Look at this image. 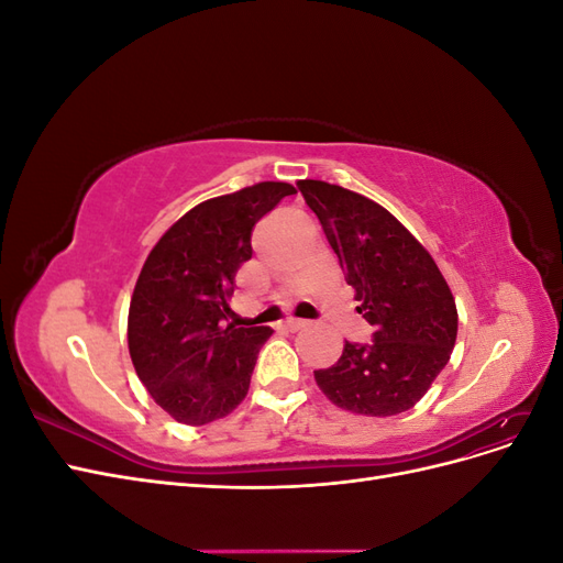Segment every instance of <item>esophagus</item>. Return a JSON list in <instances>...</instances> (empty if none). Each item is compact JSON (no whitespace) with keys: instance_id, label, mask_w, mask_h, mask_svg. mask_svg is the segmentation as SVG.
Wrapping results in <instances>:
<instances>
[{"instance_id":"34e87169","label":"esophagus","mask_w":563,"mask_h":563,"mask_svg":"<svg viewBox=\"0 0 563 563\" xmlns=\"http://www.w3.org/2000/svg\"><path fill=\"white\" fill-rule=\"evenodd\" d=\"M282 327L286 329V331H291V333H296V331H302V329H308L310 327V321H305V319H286V321H282Z\"/></svg>"}]
</instances>
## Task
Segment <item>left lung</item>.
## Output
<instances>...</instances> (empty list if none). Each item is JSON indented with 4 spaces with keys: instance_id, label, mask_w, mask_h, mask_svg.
Segmentation results:
<instances>
[{
    "instance_id": "left-lung-1",
    "label": "left lung",
    "mask_w": 563,
    "mask_h": 563,
    "mask_svg": "<svg viewBox=\"0 0 563 563\" xmlns=\"http://www.w3.org/2000/svg\"><path fill=\"white\" fill-rule=\"evenodd\" d=\"M305 203L338 255L368 345L347 343L314 371L319 389L350 413L387 418L413 408L451 360L457 310L432 255L399 220L364 195L323 180H298Z\"/></svg>"
}]
</instances>
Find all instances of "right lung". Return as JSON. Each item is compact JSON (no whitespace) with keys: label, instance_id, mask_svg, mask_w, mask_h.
I'll return each mask as SVG.
<instances>
[{"label":"right lung","instance_id":"right-lung-1","mask_svg":"<svg viewBox=\"0 0 563 563\" xmlns=\"http://www.w3.org/2000/svg\"><path fill=\"white\" fill-rule=\"evenodd\" d=\"M294 192L265 180L201 201L150 251L129 305V354L174 420L199 428L244 401L272 331L228 321L234 275L253 253V225Z\"/></svg>","mask_w":563,"mask_h":563}]
</instances>
